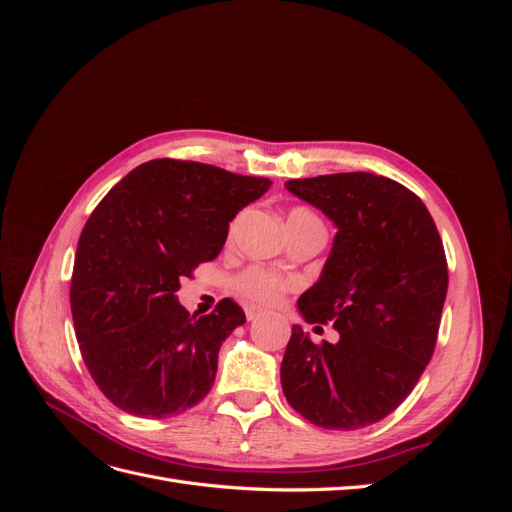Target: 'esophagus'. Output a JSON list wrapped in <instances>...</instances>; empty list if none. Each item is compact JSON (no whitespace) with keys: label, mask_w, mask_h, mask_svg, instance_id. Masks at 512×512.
I'll use <instances>...</instances> for the list:
<instances>
[{"label":"esophagus","mask_w":512,"mask_h":512,"mask_svg":"<svg viewBox=\"0 0 512 512\" xmlns=\"http://www.w3.org/2000/svg\"><path fill=\"white\" fill-rule=\"evenodd\" d=\"M260 316H262V312H260V309H256V307H250V309H247V312H245V318L250 320V322L258 320Z\"/></svg>","instance_id":"1"}]
</instances>
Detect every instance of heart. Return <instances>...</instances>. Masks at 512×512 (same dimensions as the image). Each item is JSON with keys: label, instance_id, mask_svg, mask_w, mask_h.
Wrapping results in <instances>:
<instances>
[{"label": "heart", "instance_id": "1", "mask_svg": "<svg viewBox=\"0 0 512 512\" xmlns=\"http://www.w3.org/2000/svg\"><path fill=\"white\" fill-rule=\"evenodd\" d=\"M288 220H318L314 213H309L305 209H294L290 211ZM239 290L250 297L252 301L260 303V305H273L280 301L282 292L286 290V282L280 280V277L267 273L262 269H250L247 273H243L237 282Z\"/></svg>", "mask_w": 512, "mask_h": 512}]
</instances>
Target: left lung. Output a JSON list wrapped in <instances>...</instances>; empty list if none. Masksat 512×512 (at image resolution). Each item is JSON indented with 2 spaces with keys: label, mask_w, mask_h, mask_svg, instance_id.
I'll list each match as a JSON object with an SVG mask.
<instances>
[{
  "label": "left lung",
  "mask_w": 512,
  "mask_h": 512,
  "mask_svg": "<svg viewBox=\"0 0 512 512\" xmlns=\"http://www.w3.org/2000/svg\"><path fill=\"white\" fill-rule=\"evenodd\" d=\"M337 232L318 282L305 290V322H333L335 344H314L292 324L282 361L288 404L309 423L352 431L378 423L425 371L448 288L446 256L423 200L374 173L286 181Z\"/></svg>",
  "instance_id": "1"
}]
</instances>
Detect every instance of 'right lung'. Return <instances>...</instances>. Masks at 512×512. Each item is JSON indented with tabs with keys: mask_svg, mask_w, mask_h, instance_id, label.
I'll return each instance as SVG.
<instances>
[{
	"mask_svg": "<svg viewBox=\"0 0 512 512\" xmlns=\"http://www.w3.org/2000/svg\"><path fill=\"white\" fill-rule=\"evenodd\" d=\"M269 188L265 177L164 158L136 166L89 215L70 307L89 374L117 408L166 418L211 391L220 346L245 314L224 299L198 318L177 290L222 252L232 218Z\"/></svg>",
	"mask_w": 512,
	"mask_h": 512,
	"instance_id": "obj_1",
	"label": "right lung"
}]
</instances>
